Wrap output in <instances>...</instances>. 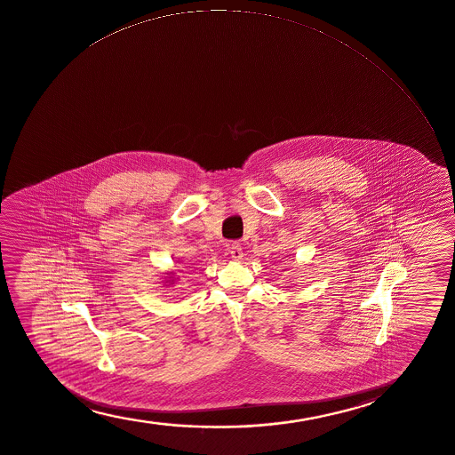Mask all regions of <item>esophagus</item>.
<instances>
[{"label":"esophagus","instance_id":"34e87169","mask_svg":"<svg viewBox=\"0 0 455 455\" xmlns=\"http://www.w3.org/2000/svg\"><path fill=\"white\" fill-rule=\"evenodd\" d=\"M229 251L230 258H232V259H235V261L241 259V256H243V249H241V246L238 244V243H232L229 247Z\"/></svg>","mask_w":455,"mask_h":455}]
</instances>
